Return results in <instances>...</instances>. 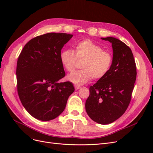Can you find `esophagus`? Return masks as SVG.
<instances>
[{"label":"esophagus","instance_id":"obj_1","mask_svg":"<svg viewBox=\"0 0 153 153\" xmlns=\"http://www.w3.org/2000/svg\"><path fill=\"white\" fill-rule=\"evenodd\" d=\"M75 90H78V89H80V87L75 85Z\"/></svg>","mask_w":153,"mask_h":153}]
</instances>
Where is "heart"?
Wrapping results in <instances>:
<instances>
[{
  "label": "heart",
  "instance_id": "heart-1",
  "mask_svg": "<svg viewBox=\"0 0 153 153\" xmlns=\"http://www.w3.org/2000/svg\"><path fill=\"white\" fill-rule=\"evenodd\" d=\"M75 53L71 50H64L60 53V61L68 72H72L76 67L77 59L84 60L81 64L82 69L68 76V80L76 85H82L89 82L102 79L110 70L114 57L110 51L90 39H84L75 46Z\"/></svg>",
  "mask_w": 153,
  "mask_h": 153
}]
</instances>
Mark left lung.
Returning <instances> with one entry per match:
<instances>
[{"label":"left lung","mask_w":153,"mask_h":153,"mask_svg":"<svg viewBox=\"0 0 153 153\" xmlns=\"http://www.w3.org/2000/svg\"><path fill=\"white\" fill-rule=\"evenodd\" d=\"M101 39L112 43L113 63L107 75L90 87L85 110L94 121L107 124L122 116L128 108L136 80L137 69L128 46L112 37Z\"/></svg>","instance_id":"left-lung-1"}]
</instances>
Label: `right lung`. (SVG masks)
Returning <instances> with one entry per match:
<instances>
[{
  "mask_svg": "<svg viewBox=\"0 0 153 153\" xmlns=\"http://www.w3.org/2000/svg\"><path fill=\"white\" fill-rule=\"evenodd\" d=\"M72 37L55 32L36 36L18 56V94L26 110L37 119L48 121L58 117L75 91L70 82H58L66 75L60 53Z\"/></svg>",
  "mask_w": 153,
  "mask_h": 153,
  "instance_id": "right-lung-1",
  "label": "right lung"
}]
</instances>
